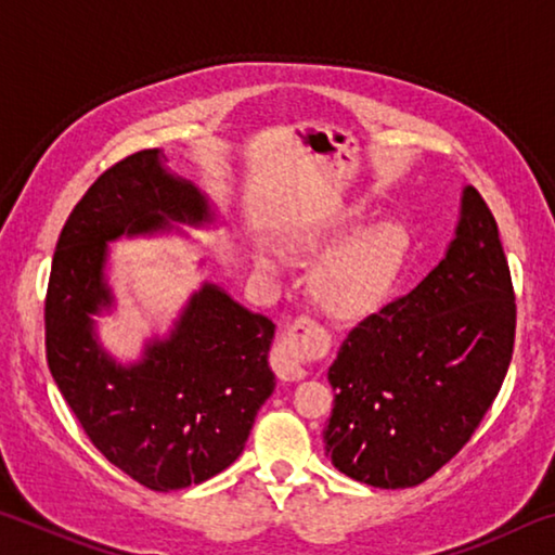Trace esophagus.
<instances>
[{
    "label": "esophagus",
    "instance_id": "esophagus-1",
    "mask_svg": "<svg viewBox=\"0 0 555 555\" xmlns=\"http://www.w3.org/2000/svg\"><path fill=\"white\" fill-rule=\"evenodd\" d=\"M327 345L325 333L308 318H300L296 325L281 337L274 354H271V364L284 382H298L308 374V360L318 354Z\"/></svg>",
    "mask_w": 555,
    "mask_h": 555
}]
</instances>
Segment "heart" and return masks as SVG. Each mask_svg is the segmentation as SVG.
Here are the masks:
<instances>
[{
    "mask_svg": "<svg viewBox=\"0 0 555 555\" xmlns=\"http://www.w3.org/2000/svg\"><path fill=\"white\" fill-rule=\"evenodd\" d=\"M370 210L364 205H350L327 218L308 224L294 234V244L300 249L318 251L357 228ZM347 234V233H346ZM348 235V234H347ZM409 251V234L403 224L393 220H377L351 232L347 238L333 244L308 279V288L318 306L335 318H357L377 304L387 294L391 281ZM257 264L267 271L284 269V255L274 244H259Z\"/></svg>",
    "mask_w": 555,
    "mask_h": 555,
    "instance_id": "obj_1",
    "label": "heart"
}]
</instances>
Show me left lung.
Segmentation results:
<instances>
[{
	"mask_svg": "<svg viewBox=\"0 0 555 555\" xmlns=\"http://www.w3.org/2000/svg\"><path fill=\"white\" fill-rule=\"evenodd\" d=\"M514 325L500 230L482 195L465 185L446 257L406 296L357 323L327 370L331 463L379 490L428 480L492 406Z\"/></svg>",
	"mask_w": 555,
	"mask_h": 555,
	"instance_id": "8db88e82",
	"label": "left lung"
}]
</instances>
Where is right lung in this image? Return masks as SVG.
Segmentation results:
<instances>
[{
    "label": "right lung",
    "mask_w": 555,
    "mask_h": 555,
    "mask_svg": "<svg viewBox=\"0 0 555 555\" xmlns=\"http://www.w3.org/2000/svg\"><path fill=\"white\" fill-rule=\"evenodd\" d=\"M215 222L208 195L168 171L162 149H146L90 185L55 244L49 370L92 446L156 492L201 485L240 457L276 387L269 367L276 325L203 281L168 333L146 337L137 360L119 362L98 333V315L117 306L109 242Z\"/></svg>",
    "instance_id": "1"
}]
</instances>
